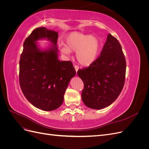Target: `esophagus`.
I'll return each mask as SVG.
<instances>
[{
	"mask_svg": "<svg viewBox=\"0 0 149 149\" xmlns=\"http://www.w3.org/2000/svg\"><path fill=\"white\" fill-rule=\"evenodd\" d=\"M74 69H75V71L77 72L78 71V70H79V66H77V65H74Z\"/></svg>",
	"mask_w": 149,
	"mask_h": 149,
	"instance_id": "1",
	"label": "esophagus"
}]
</instances>
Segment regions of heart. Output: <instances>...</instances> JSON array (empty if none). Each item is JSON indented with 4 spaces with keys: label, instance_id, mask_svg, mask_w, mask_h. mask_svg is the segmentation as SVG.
I'll return each instance as SVG.
<instances>
[{
    "label": "heart",
    "instance_id": "heart-1",
    "mask_svg": "<svg viewBox=\"0 0 149 149\" xmlns=\"http://www.w3.org/2000/svg\"><path fill=\"white\" fill-rule=\"evenodd\" d=\"M101 46L100 40L96 36L74 31L66 36L65 45H60L59 49L67 56H70L72 52H76L79 63L87 66L97 60Z\"/></svg>",
    "mask_w": 149,
    "mask_h": 149
}]
</instances>
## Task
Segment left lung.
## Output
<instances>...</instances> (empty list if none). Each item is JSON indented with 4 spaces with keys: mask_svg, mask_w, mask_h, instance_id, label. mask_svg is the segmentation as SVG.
Here are the masks:
<instances>
[{
    "mask_svg": "<svg viewBox=\"0 0 149 149\" xmlns=\"http://www.w3.org/2000/svg\"><path fill=\"white\" fill-rule=\"evenodd\" d=\"M125 69L121 45L109 33L100 57L77 72L84 85L81 94L84 104L91 109H101L114 102L124 87Z\"/></svg>",
    "mask_w": 149,
    "mask_h": 149,
    "instance_id": "obj_1",
    "label": "left lung"
}]
</instances>
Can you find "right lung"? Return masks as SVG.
Listing matches in <instances>:
<instances>
[{"label":"right lung","mask_w":149,"mask_h":149,"mask_svg":"<svg viewBox=\"0 0 149 149\" xmlns=\"http://www.w3.org/2000/svg\"><path fill=\"white\" fill-rule=\"evenodd\" d=\"M58 31L40 27L26 38L20 56L19 82L25 97L31 104L43 111L60 107L64 94L76 71L70 61L58 60ZM39 40L49 43L45 48Z\"/></svg>","instance_id":"right-lung-1"}]
</instances>
